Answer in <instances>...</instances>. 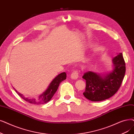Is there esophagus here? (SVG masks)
Wrapping results in <instances>:
<instances>
[{"label": "esophagus", "instance_id": "1", "mask_svg": "<svg viewBox=\"0 0 134 134\" xmlns=\"http://www.w3.org/2000/svg\"><path fill=\"white\" fill-rule=\"evenodd\" d=\"M79 77V72L78 70H75L73 71L71 74V78L72 79H76Z\"/></svg>", "mask_w": 134, "mask_h": 134}]
</instances>
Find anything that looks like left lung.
Masks as SVG:
<instances>
[{"label": "left lung", "instance_id": "obj_1", "mask_svg": "<svg viewBox=\"0 0 134 134\" xmlns=\"http://www.w3.org/2000/svg\"><path fill=\"white\" fill-rule=\"evenodd\" d=\"M112 72L101 75L91 71L84 73L86 80L84 96L91 101H101L113 96L120 87L125 73V63L122 53L115 56Z\"/></svg>", "mask_w": 134, "mask_h": 134}]
</instances>
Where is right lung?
<instances>
[{
    "label": "right lung",
    "mask_w": 134,
    "mask_h": 134,
    "mask_svg": "<svg viewBox=\"0 0 134 134\" xmlns=\"http://www.w3.org/2000/svg\"><path fill=\"white\" fill-rule=\"evenodd\" d=\"M66 79V74L65 72H63L59 74L53 80V81H51V83L49 85L48 89H46L42 94L39 95V96L38 98H30L28 97H26L24 96V95H22L21 93L17 91L16 89H15V88L14 89L17 92V94L26 101L32 104H43L49 102L51 99V98L53 97L58 88H59V85L61 83V82H62L63 80H65Z\"/></svg>",
    "instance_id": "1"
}]
</instances>
